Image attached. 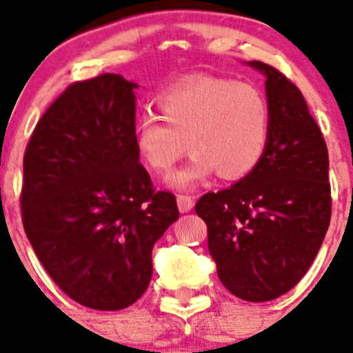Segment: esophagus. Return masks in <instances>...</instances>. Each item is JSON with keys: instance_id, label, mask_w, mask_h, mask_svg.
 Segmentation results:
<instances>
[{"instance_id": "obj_1", "label": "esophagus", "mask_w": 353, "mask_h": 353, "mask_svg": "<svg viewBox=\"0 0 353 353\" xmlns=\"http://www.w3.org/2000/svg\"><path fill=\"white\" fill-rule=\"evenodd\" d=\"M194 206V199L191 196H186V194H179L177 196V208H179L181 213L191 212Z\"/></svg>"}]
</instances>
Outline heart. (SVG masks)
<instances>
[{
	"label": "heart",
	"mask_w": 353,
	"mask_h": 353,
	"mask_svg": "<svg viewBox=\"0 0 353 353\" xmlns=\"http://www.w3.org/2000/svg\"><path fill=\"white\" fill-rule=\"evenodd\" d=\"M157 104L162 117L141 116L134 141L157 174L169 172L188 148L193 152L188 165L170 176L176 190H191L215 172L227 181L243 179L265 157L272 110L256 85L201 77L167 88Z\"/></svg>",
	"instance_id": "obj_1"
}]
</instances>
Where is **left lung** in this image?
Masks as SVG:
<instances>
[{
    "instance_id": "left-lung-1",
    "label": "left lung",
    "mask_w": 353,
    "mask_h": 353,
    "mask_svg": "<svg viewBox=\"0 0 353 353\" xmlns=\"http://www.w3.org/2000/svg\"><path fill=\"white\" fill-rule=\"evenodd\" d=\"M272 134L259 165L239 183L206 193L196 213L220 282L236 297L266 302L287 294L314 261L331 216L328 148L301 90L261 61Z\"/></svg>"
}]
</instances>
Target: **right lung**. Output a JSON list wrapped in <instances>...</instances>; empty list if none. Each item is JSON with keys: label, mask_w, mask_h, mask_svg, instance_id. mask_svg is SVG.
<instances>
[{"label": "right lung", "mask_w": 353, "mask_h": 353, "mask_svg": "<svg viewBox=\"0 0 353 353\" xmlns=\"http://www.w3.org/2000/svg\"><path fill=\"white\" fill-rule=\"evenodd\" d=\"M133 81L105 73L70 85L23 157V229L54 283L85 307L119 311L152 280V249L179 219L137 148Z\"/></svg>", "instance_id": "add662e5"}]
</instances>
